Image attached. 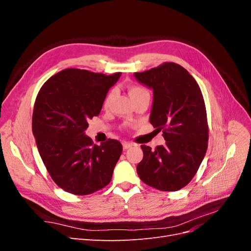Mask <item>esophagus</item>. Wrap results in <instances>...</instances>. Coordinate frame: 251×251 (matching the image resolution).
<instances>
[{
    "label": "esophagus",
    "instance_id": "1",
    "mask_svg": "<svg viewBox=\"0 0 251 251\" xmlns=\"http://www.w3.org/2000/svg\"><path fill=\"white\" fill-rule=\"evenodd\" d=\"M132 146H133V144H132V143H130V142H127V141H125V142H123V147H124V150H127V149H130Z\"/></svg>",
    "mask_w": 251,
    "mask_h": 251
}]
</instances>
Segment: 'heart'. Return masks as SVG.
<instances>
[{
  "instance_id": "heart-1",
  "label": "heart",
  "mask_w": 251,
  "mask_h": 251,
  "mask_svg": "<svg viewBox=\"0 0 251 251\" xmlns=\"http://www.w3.org/2000/svg\"><path fill=\"white\" fill-rule=\"evenodd\" d=\"M127 90H128V94H130V96H131V98H132V100H135L136 97L140 96V95L149 94L148 90L144 89L143 87H140V86H130V87L127 88ZM113 94H114V92H113V91H111V92H109L108 95L105 96L104 101H103V105H104V107H105V105H108L109 101L111 100V98L113 97Z\"/></svg>"
}]
</instances>
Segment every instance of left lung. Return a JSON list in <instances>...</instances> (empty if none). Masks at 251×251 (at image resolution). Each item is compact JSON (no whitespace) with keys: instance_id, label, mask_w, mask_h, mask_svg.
Instances as JSON below:
<instances>
[{"instance_id":"8db88e82","label":"left lung","mask_w":251,"mask_h":251,"mask_svg":"<svg viewBox=\"0 0 251 251\" xmlns=\"http://www.w3.org/2000/svg\"><path fill=\"white\" fill-rule=\"evenodd\" d=\"M134 76L153 90L150 123L162 131L165 140L155 150L142 144L137 174L144 183L159 191H179L194 178L207 151V116L200 87L187 70L175 63Z\"/></svg>"}]
</instances>
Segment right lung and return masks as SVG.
<instances>
[{
  "label": "right lung",
  "mask_w": 251,
  "mask_h": 251,
  "mask_svg": "<svg viewBox=\"0 0 251 251\" xmlns=\"http://www.w3.org/2000/svg\"><path fill=\"white\" fill-rule=\"evenodd\" d=\"M120 75L65 69L45 82L36 96V147L52 180L68 193L90 195L110 183L123 146L115 139L96 146L85 131Z\"/></svg>",
  "instance_id": "1"
}]
</instances>
